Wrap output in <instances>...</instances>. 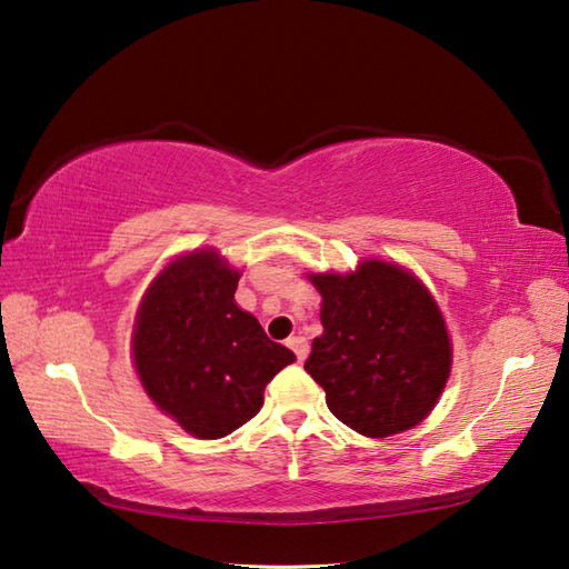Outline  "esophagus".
Returning a JSON list of instances; mask_svg holds the SVG:
<instances>
[{"label":"esophagus","instance_id":"esophagus-1","mask_svg":"<svg viewBox=\"0 0 569 569\" xmlns=\"http://www.w3.org/2000/svg\"><path fill=\"white\" fill-rule=\"evenodd\" d=\"M288 348H291L293 352H296V358H298V362H303L306 358H308V340L303 338V336H293V338H288Z\"/></svg>","mask_w":569,"mask_h":569}]
</instances>
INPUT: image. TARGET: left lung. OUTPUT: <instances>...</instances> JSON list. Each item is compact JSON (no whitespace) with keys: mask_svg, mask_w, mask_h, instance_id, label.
I'll return each instance as SVG.
<instances>
[{"mask_svg":"<svg viewBox=\"0 0 569 569\" xmlns=\"http://www.w3.org/2000/svg\"><path fill=\"white\" fill-rule=\"evenodd\" d=\"M308 278L322 296V336L306 372L326 389L328 409L370 439L417 427L451 372L449 330L427 286L377 259Z\"/></svg>","mask_w":569,"mask_h":569,"instance_id":"obj_1","label":"left lung"}]
</instances>
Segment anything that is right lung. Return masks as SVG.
Here are the masks:
<instances>
[{
    "label": "right lung",
    "mask_w": 569,
    "mask_h": 569,
    "mask_svg": "<svg viewBox=\"0 0 569 569\" xmlns=\"http://www.w3.org/2000/svg\"><path fill=\"white\" fill-rule=\"evenodd\" d=\"M239 271L202 249L164 266L132 330L144 392L197 439H221L259 415L263 389L296 355L233 300Z\"/></svg>",
    "instance_id": "obj_1"
}]
</instances>
